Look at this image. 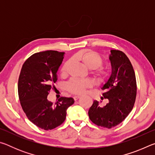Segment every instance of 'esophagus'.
<instances>
[{"label": "esophagus", "mask_w": 155, "mask_h": 155, "mask_svg": "<svg viewBox=\"0 0 155 155\" xmlns=\"http://www.w3.org/2000/svg\"><path fill=\"white\" fill-rule=\"evenodd\" d=\"M78 98H80V96H74V100L75 101H77Z\"/></svg>", "instance_id": "1"}]
</instances>
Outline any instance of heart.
Segmentation results:
<instances>
[{"instance_id": "b5f03b06", "label": "heart", "mask_w": 155, "mask_h": 155, "mask_svg": "<svg viewBox=\"0 0 155 155\" xmlns=\"http://www.w3.org/2000/svg\"><path fill=\"white\" fill-rule=\"evenodd\" d=\"M73 61H78L83 64L87 69L91 70V74L99 83H103L109 78V72L105 68L102 67L103 59L96 52L91 50H83L73 54L71 57ZM70 61H65L60 70L61 77L68 75ZM92 82L89 79H77L72 78L67 84V90L69 92L74 94H82L87 88L91 87Z\"/></svg>"}]
</instances>
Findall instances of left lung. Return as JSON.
<instances>
[{
	"instance_id": "left-lung-1",
	"label": "left lung",
	"mask_w": 155,
	"mask_h": 155,
	"mask_svg": "<svg viewBox=\"0 0 155 155\" xmlns=\"http://www.w3.org/2000/svg\"><path fill=\"white\" fill-rule=\"evenodd\" d=\"M109 59L111 74L102 87L103 96L109 99V103L101 107L94 101L88 115L94 124L111 128L120 124L133 109L137 95V83L133 65L124 52L111 50Z\"/></svg>"
}]
</instances>
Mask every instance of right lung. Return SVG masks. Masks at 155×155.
I'll return each mask as SVG.
<instances>
[{
  "mask_svg": "<svg viewBox=\"0 0 155 155\" xmlns=\"http://www.w3.org/2000/svg\"><path fill=\"white\" fill-rule=\"evenodd\" d=\"M64 54L56 51L36 52L22 65L18 78V96L23 111L31 122L46 130L61 125L67 109L74 103L72 98L61 97L54 104L47 99L57 80Z\"/></svg>",
  "mask_w": 155,
  "mask_h": 155,
  "instance_id": "obj_1",
  "label": "right lung"
}]
</instances>
